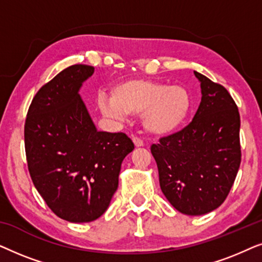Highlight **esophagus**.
I'll return each mask as SVG.
<instances>
[{"label":"esophagus","mask_w":262,"mask_h":262,"mask_svg":"<svg viewBox=\"0 0 262 262\" xmlns=\"http://www.w3.org/2000/svg\"><path fill=\"white\" fill-rule=\"evenodd\" d=\"M132 142H134L135 146H137V148H139V146L144 145V143H143L142 139L138 138V137H134V138H132Z\"/></svg>","instance_id":"1"}]
</instances>
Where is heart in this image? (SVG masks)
Returning <instances> with one entry per match:
<instances>
[{"label":"heart","mask_w":262,"mask_h":262,"mask_svg":"<svg viewBox=\"0 0 262 262\" xmlns=\"http://www.w3.org/2000/svg\"><path fill=\"white\" fill-rule=\"evenodd\" d=\"M98 106L103 116L120 118L142 114L143 126L155 136L178 131L187 121L192 98L184 85L149 80H130L116 85L112 98L102 95Z\"/></svg>","instance_id":"obj_1"}]
</instances>
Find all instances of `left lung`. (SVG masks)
I'll return each instance as SVG.
<instances>
[{"mask_svg": "<svg viewBox=\"0 0 262 262\" xmlns=\"http://www.w3.org/2000/svg\"><path fill=\"white\" fill-rule=\"evenodd\" d=\"M202 101L185 128L151 145L160 186L181 213L211 212L230 192L241 163L239 113L222 84L194 71Z\"/></svg>", "mask_w": 262, "mask_h": 262, "instance_id": "8db88e82", "label": "left lung"}]
</instances>
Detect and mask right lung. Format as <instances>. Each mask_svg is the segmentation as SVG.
Instances as JSON below:
<instances>
[{
	"label": "right lung",
	"mask_w": 262,
	"mask_h": 262,
	"mask_svg": "<svg viewBox=\"0 0 262 262\" xmlns=\"http://www.w3.org/2000/svg\"><path fill=\"white\" fill-rule=\"evenodd\" d=\"M94 73L71 66L42 85L25 123L32 181L52 212L73 223L98 220L118 188L121 162L135 149L123 132L96 130L78 91Z\"/></svg>",
	"instance_id": "obj_1"
}]
</instances>
